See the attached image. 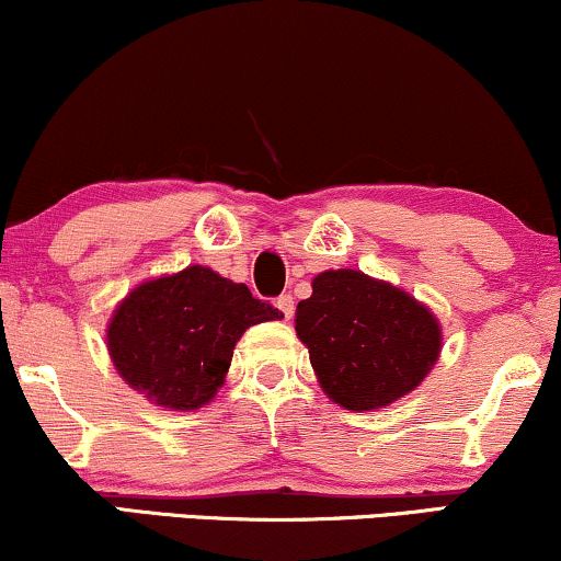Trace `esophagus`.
Masks as SVG:
<instances>
[{"label": "esophagus", "mask_w": 561, "mask_h": 561, "mask_svg": "<svg viewBox=\"0 0 561 561\" xmlns=\"http://www.w3.org/2000/svg\"><path fill=\"white\" fill-rule=\"evenodd\" d=\"M278 309L283 312V317H286V320H291L294 317V296L291 294H283V296H278Z\"/></svg>", "instance_id": "34e87169"}]
</instances>
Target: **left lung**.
I'll use <instances>...</instances> for the list:
<instances>
[{
  "label": "left lung",
  "instance_id": "8db88e82",
  "mask_svg": "<svg viewBox=\"0 0 561 561\" xmlns=\"http://www.w3.org/2000/svg\"><path fill=\"white\" fill-rule=\"evenodd\" d=\"M296 335L309 348L322 390L348 411L403 398L442 348L439 322L390 283L358 270H328L296 307Z\"/></svg>",
  "mask_w": 561,
  "mask_h": 561
}]
</instances>
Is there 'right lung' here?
Returning a JSON list of instances; mask_svg holds the SVG:
<instances>
[{"mask_svg":"<svg viewBox=\"0 0 561 561\" xmlns=\"http://www.w3.org/2000/svg\"><path fill=\"white\" fill-rule=\"evenodd\" d=\"M283 317L244 283L192 265L137 286L108 324L116 371L156 405L192 411L210 403L249 324Z\"/></svg>","mask_w":561,"mask_h":561,"instance_id":"right-lung-1","label":"right lung"}]
</instances>
